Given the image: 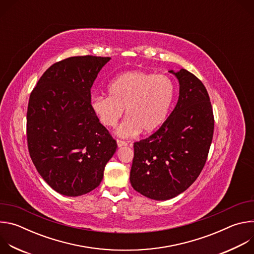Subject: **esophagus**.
<instances>
[{"label": "esophagus", "instance_id": "1", "mask_svg": "<svg viewBox=\"0 0 254 254\" xmlns=\"http://www.w3.org/2000/svg\"><path fill=\"white\" fill-rule=\"evenodd\" d=\"M117 143H118V147H119V148L125 147V146H127V141H125V140H121V139H118V140H117Z\"/></svg>", "mask_w": 254, "mask_h": 254}]
</instances>
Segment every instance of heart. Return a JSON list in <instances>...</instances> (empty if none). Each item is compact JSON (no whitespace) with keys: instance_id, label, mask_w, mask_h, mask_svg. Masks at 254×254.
Wrapping results in <instances>:
<instances>
[{"instance_id":"b5f03b06","label":"heart","mask_w":254,"mask_h":254,"mask_svg":"<svg viewBox=\"0 0 254 254\" xmlns=\"http://www.w3.org/2000/svg\"><path fill=\"white\" fill-rule=\"evenodd\" d=\"M108 95H97L90 100V110L105 127H117L124 115L127 117L117 130L121 137L152 133L166 122L176 87L166 75L140 70L118 75L107 87Z\"/></svg>"}]
</instances>
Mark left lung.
<instances>
[{
  "label": "left lung",
  "instance_id": "1",
  "mask_svg": "<svg viewBox=\"0 0 254 254\" xmlns=\"http://www.w3.org/2000/svg\"><path fill=\"white\" fill-rule=\"evenodd\" d=\"M179 82L178 102L151 136L134 142L129 181L147 198L164 201L186 191L209 153L214 118L203 83L186 69L170 70Z\"/></svg>",
  "mask_w": 254,
  "mask_h": 254
}]
</instances>
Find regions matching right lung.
<instances>
[{"instance_id":"add662e5","label":"right lung","mask_w":254,"mask_h":254,"mask_svg":"<svg viewBox=\"0 0 254 254\" xmlns=\"http://www.w3.org/2000/svg\"><path fill=\"white\" fill-rule=\"evenodd\" d=\"M110 57L75 56L50 66L30 95L27 139L33 164L57 193L99 186L118 144L90 110L91 86Z\"/></svg>"}]
</instances>
